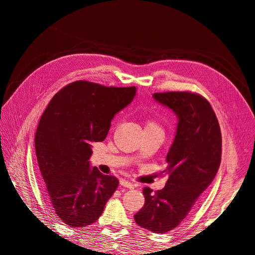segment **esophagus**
I'll list each match as a JSON object with an SVG mask.
<instances>
[{
  "label": "esophagus",
  "mask_w": 255,
  "mask_h": 255,
  "mask_svg": "<svg viewBox=\"0 0 255 255\" xmlns=\"http://www.w3.org/2000/svg\"><path fill=\"white\" fill-rule=\"evenodd\" d=\"M120 185H121V186H123V187L128 188V189H133L134 188V185L130 183V182L127 181V180H120Z\"/></svg>",
  "instance_id": "esophagus-1"
}]
</instances>
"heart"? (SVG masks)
Instances as JSON below:
<instances>
[{"instance_id": "1", "label": "heart", "mask_w": 255, "mask_h": 255, "mask_svg": "<svg viewBox=\"0 0 255 255\" xmlns=\"http://www.w3.org/2000/svg\"><path fill=\"white\" fill-rule=\"evenodd\" d=\"M144 128H158L156 125H155V123H154V122H152V121H148V122H146V125H145V127Z\"/></svg>"}]
</instances>
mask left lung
<instances>
[{
    "instance_id": "obj_1",
    "label": "left lung",
    "mask_w": 255,
    "mask_h": 255,
    "mask_svg": "<svg viewBox=\"0 0 255 255\" xmlns=\"http://www.w3.org/2000/svg\"><path fill=\"white\" fill-rule=\"evenodd\" d=\"M153 99L177 118L174 139L166 156L165 187H144V205L134 219L154 233H166L183 221L210 186L221 161V132L211 104L191 92H160Z\"/></svg>"
}]
</instances>
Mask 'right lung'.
<instances>
[{"instance_id": "obj_1", "label": "right lung", "mask_w": 255, "mask_h": 255, "mask_svg": "<svg viewBox=\"0 0 255 255\" xmlns=\"http://www.w3.org/2000/svg\"><path fill=\"white\" fill-rule=\"evenodd\" d=\"M136 96V87H105L78 81L59 90L43 112L35 149L44 191L66 225L96 222L119 181L91 167L92 142L103 141L115 115Z\"/></svg>"}]
</instances>
